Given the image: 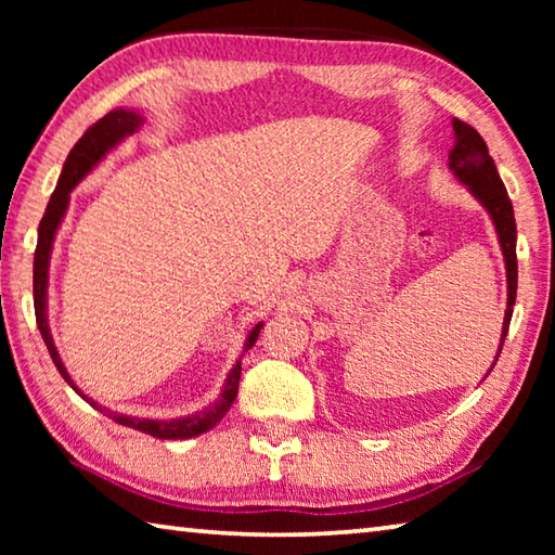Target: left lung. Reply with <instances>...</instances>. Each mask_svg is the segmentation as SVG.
<instances>
[{
	"mask_svg": "<svg viewBox=\"0 0 555 555\" xmlns=\"http://www.w3.org/2000/svg\"><path fill=\"white\" fill-rule=\"evenodd\" d=\"M453 131L455 142L448 154V168L453 171L460 183L467 185V191L473 198L482 205L490 215L494 224L496 240H500L502 257H504V269H506V311H504V323H502V337L500 347H496L492 367L487 370L490 374L494 370L496 360H500L502 345L506 331H509V321L514 313V300H516V220H514V208L509 195H506V188L500 178V171L492 162L490 152H487L485 139L477 134V131L465 125V121L453 119ZM485 374V377H487ZM482 377V379H485Z\"/></svg>",
	"mask_w": 555,
	"mask_h": 555,
	"instance_id": "obj_1",
	"label": "left lung"
}]
</instances>
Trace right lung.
<instances>
[{
    "instance_id": "obj_1",
    "label": "right lung",
    "mask_w": 555,
    "mask_h": 555,
    "mask_svg": "<svg viewBox=\"0 0 555 555\" xmlns=\"http://www.w3.org/2000/svg\"><path fill=\"white\" fill-rule=\"evenodd\" d=\"M144 125V115L139 109H129V107H117L107 112L105 117L95 121L78 144L70 149L68 158H65L63 171L59 176V183H55V191L51 195L49 205H46V212L39 224V242H36V251H34V308H36V325H39L41 337L46 347H49V354L55 364V370L61 372V377L70 384L73 391L78 393L80 399H86L92 409H98L100 413H105L112 421H117L119 426L142 430V434H149L154 438L162 440H185V438H195L205 434L220 424L224 418V413L230 411L232 401L237 399V387H240V374H242V354L249 350L251 345L257 343V337L264 327V321H259L255 327H251L247 340H244L240 360L232 364V370L228 372V379H224L218 401H212L210 406H205L195 413H188V416H178V418H142V416H127V413L112 411L107 406H102L92 397H88L78 384L73 382V377L65 370V364L59 354V347L53 343L51 335V325H49V267H51V251H53V242L55 234H59L61 222L68 212V203H70V193L73 188L78 185L82 178L88 173L95 171V168L102 164L109 152L125 142L127 137L139 131V127Z\"/></svg>"
}]
</instances>
